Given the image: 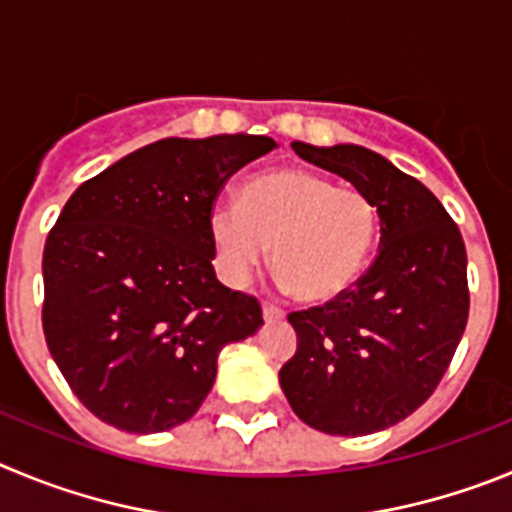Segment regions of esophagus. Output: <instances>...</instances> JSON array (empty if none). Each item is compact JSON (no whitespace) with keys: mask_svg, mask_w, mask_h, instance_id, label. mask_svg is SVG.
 I'll return each instance as SVG.
<instances>
[{"mask_svg":"<svg viewBox=\"0 0 512 512\" xmlns=\"http://www.w3.org/2000/svg\"><path fill=\"white\" fill-rule=\"evenodd\" d=\"M262 316H265V321H280L285 319V311L280 306H275V303H265L262 306Z\"/></svg>","mask_w":512,"mask_h":512,"instance_id":"esophagus-1","label":"esophagus"}]
</instances>
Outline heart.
<instances>
[{
  "instance_id": "1",
  "label": "heart",
  "mask_w": 512,
  "mask_h": 512,
  "mask_svg": "<svg viewBox=\"0 0 512 512\" xmlns=\"http://www.w3.org/2000/svg\"><path fill=\"white\" fill-rule=\"evenodd\" d=\"M224 280L245 285L273 245L280 283L308 303L331 301L362 273L377 237V211L365 193L311 170L278 168L250 178L239 204L209 216Z\"/></svg>"
}]
</instances>
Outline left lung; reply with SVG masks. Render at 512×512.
<instances>
[{
    "label": "left lung",
    "mask_w": 512,
    "mask_h": 512,
    "mask_svg": "<svg viewBox=\"0 0 512 512\" xmlns=\"http://www.w3.org/2000/svg\"><path fill=\"white\" fill-rule=\"evenodd\" d=\"M290 147L365 193L380 247L344 293L288 313L298 349L280 367V388L316 431L375 434L421 408L457 352L469 316L462 232L421 181L367 147Z\"/></svg>",
    "instance_id": "obj_1"
}]
</instances>
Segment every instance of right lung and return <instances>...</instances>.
<instances>
[{
    "label": "right lung",
    "instance_id": "right-lung-1",
    "mask_svg": "<svg viewBox=\"0 0 512 512\" xmlns=\"http://www.w3.org/2000/svg\"><path fill=\"white\" fill-rule=\"evenodd\" d=\"M262 135L168 137L76 188L43 252V331L76 398L109 426L158 434L199 411L260 301L216 280L209 216Z\"/></svg>",
    "mask_w": 512,
    "mask_h": 512
}]
</instances>
